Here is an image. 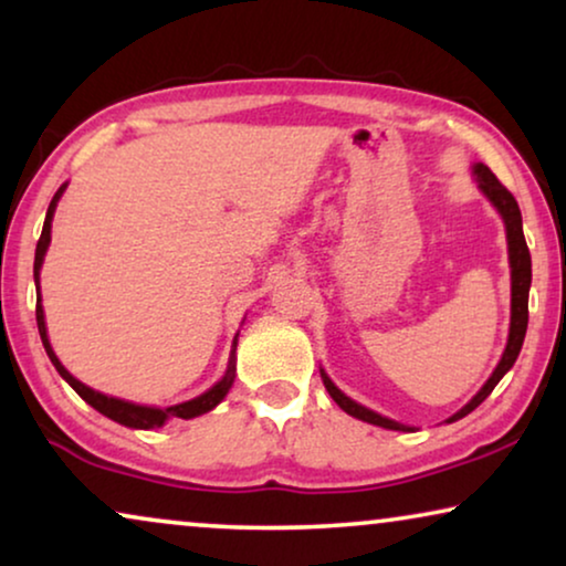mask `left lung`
<instances>
[{
    "mask_svg": "<svg viewBox=\"0 0 566 566\" xmlns=\"http://www.w3.org/2000/svg\"><path fill=\"white\" fill-rule=\"evenodd\" d=\"M474 175H476V182H479V190L484 192L486 198H490V203L497 208L502 221H505V231H507V254H510V281H513V301H510V335H507V347L505 353H502V358L497 363V368L492 370V376L486 378V384L479 389V394L474 399L469 401L467 407L459 409L451 420L448 422H455L461 420V417H467L469 412H474V409L482 405V401L490 397L494 386L500 384V378L507 374L510 368H513V363L517 360V353H521L523 347V339H525V329H528V291H531V252H528V244H525V237H523V219H521V208H517V200L513 198V192H510L505 185H502L497 177L492 175V169L486 165H474ZM322 381L327 386L329 397L337 401L339 409H345L347 415L358 417L363 422H370V424H378V428H386V430H412L407 428V424L401 422H394L389 417H381L374 409L358 405V401H353L350 397H345L343 391L337 389L335 384H332V378L324 374L322 370Z\"/></svg>",
    "mask_w": 566,
    "mask_h": 566,
    "instance_id": "obj_1",
    "label": "left lung"
}]
</instances>
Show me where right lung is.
Listing matches in <instances>:
<instances>
[{
	"mask_svg": "<svg viewBox=\"0 0 566 566\" xmlns=\"http://www.w3.org/2000/svg\"><path fill=\"white\" fill-rule=\"evenodd\" d=\"M66 190V185H61L56 190V196H53L51 206H49V213H45V221H43V231H41V239H38V247H35V265H33V275H35V285H38V301H35V322H38V332H41V339H43V347L45 353H49V358L56 370L61 374V378L72 386V389L80 394V397L87 401L90 407H95L99 415L111 417V420L126 424V428H134V430H151V428H161L169 417H182V420H192V417L198 415H206L211 412V409L219 405V401L227 397L231 384H234V376H237V358H234V350H237V337H234V350H231V358H229V368L223 378L216 386H211L206 394H200V397L190 399V401H182V405H175V407H167V409H159V407H144V405H134V401H126V399H115V397H105V394H99L95 389H90V386H84L82 381H76V378L69 374V370L61 366V360L56 358V353H53V347L49 343V332H45V316H43V306H41V265H43V258H45V250H49L51 244V221H53V211H56V203L61 198V192Z\"/></svg>",
	"mask_w": 566,
	"mask_h": 566,
	"instance_id": "right-lung-1",
	"label": "right lung"
}]
</instances>
